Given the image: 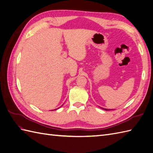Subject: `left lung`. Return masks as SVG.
Returning <instances> with one entry per match:
<instances>
[{
	"instance_id": "8db88e82",
	"label": "left lung",
	"mask_w": 153,
	"mask_h": 153,
	"mask_svg": "<svg viewBox=\"0 0 153 153\" xmlns=\"http://www.w3.org/2000/svg\"><path fill=\"white\" fill-rule=\"evenodd\" d=\"M100 108H102V110H106V111H108V110H110V109H106V108H102V107H100ZM111 110H114V109H111Z\"/></svg>"
}]
</instances>
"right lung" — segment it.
<instances>
[{"instance_id": "right-lung-1", "label": "right lung", "mask_w": 153, "mask_h": 153, "mask_svg": "<svg viewBox=\"0 0 153 153\" xmlns=\"http://www.w3.org/2000/svg\"><path fill=\"white\" fill-rule=\"evenodd\" d=\"M61 107V106H60ZM58 108H57V109H58ZM55 110H56V109H55Z\"/></svg>"}]
</instances>
